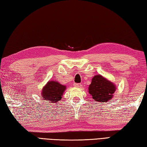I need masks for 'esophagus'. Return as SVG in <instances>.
I'll use <instances>...</instances> for the list:
<instances>
[{"instance_id":"obj_1","label":"esophagus","mask_w":147,"mask_h":147,"mask_svg":"<svg viewBox=\"0 0 147 147\" xmlns=\"http://www.w3.org/2000/svg\"><path fill=\"white\" fill-rule=\"evenodd\" d=\"M73 86L74 87H78V88H79V87L82 86V85H81V84H80V83H74Z\"/></svg>"}]
</instances>
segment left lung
I'll return each instance as SVG.
<instances>
[{"mask_svg":"<svg viewBox=\"0 0 147 147\" xmlns=\"http://www.w3.org/2000/svg\"><path fill=\"white\" fill-rule=\"evenodd\" d=\"M116 86L100 74L92 78V83L88 87V92L94 100L98 102H109L113 97Z\"/></svg>","mask_w":147,"mask_h":147,"instance_id":"obj_1","label":"left lung"}]
</instances>
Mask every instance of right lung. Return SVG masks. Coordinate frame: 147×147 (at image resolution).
<instances>
[{
    "label": "right lung",
    "mask_w": 147,
    "mask_h": 147,
    "mask_svg": "<svg viewBox=\"0 0 147 147\" xmlns=\"http://www.w3.org/2000/svg\"><path fill=\"white\" fill-rule=\"evenodd\" d=\"M66 86L54 80L49 81L42 90L41 96L43 99L51 103H56L61 100Z\"/></svg>",
    "instance_id": "right-lung-1"
}]
</instances>
